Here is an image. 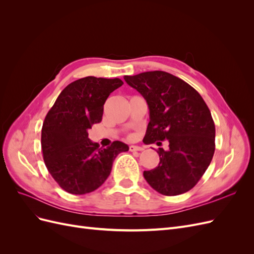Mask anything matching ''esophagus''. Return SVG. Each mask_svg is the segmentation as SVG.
I'll use <instances>...</instances> for the list:
<instances>
[{"label": "esophagus", "mask_w": 254, "mask_h": 254, "mask_svg": "<svg viewBox=\"0 0 254 254\" xmlns=\"http://www.w3.org/2000/svg\"><path fill=\"white\" fill-rule=\"evenodd\" d=\"M129 150L130 151H141V150H143V148L139 147V146L131 145V146H129Z\"/></svg>", "instance_id": "1"}]
</instances>
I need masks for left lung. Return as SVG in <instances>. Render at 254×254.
<instances>
[{"instance_id": "left-lung-1", "label": "left lung", "mask_w": 254, "mask_h": 254, "mask_svg": "<svg viewBox=\"0 0 254 254\" xmlns=\"http://www.w3.org/2000/svg\"><path fill=\"white\" fill-rule=\"evenodd\" d=\"M145 98L149 123L144 143L168 141L159 148V165L144 171L145 180L158 193H187L200 180L215 151V125L203 98L188 82L163 71L124 76Z\"/></svg>"}]
</instances>
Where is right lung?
<instances>
[{"mask_svg": "<svg viewBox=\"0 0 254 254\" xmlns=\"http://www.w3.org/2000/svg\"><path fill=\"white\" fill-rule=\"evenodd\" d=\"M123 83L120 78L94 76L75 80L61 91L45 117L41 130L44 163L67 193L83 195L98 189L109 177L114 159L128 151L123 142L99 148L88 137V129L102 121L106 99Z\"/></svg>", "mask_w": 254, "mask_h": 254, "instance_id": "right-lung-1", "label": "right lung"}]
</instances>
